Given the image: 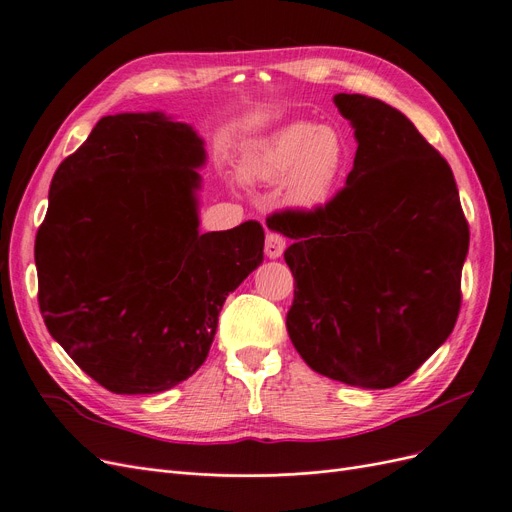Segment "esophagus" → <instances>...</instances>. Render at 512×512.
Here are the masks:
<instances>
[{"mask_svg":"<svg viewBox=\"0 0 512 512\" xmlns=\"http://www.w3.org/2000/svg\"><path fill=\"white\" fill-rule=\"evenodd\" d=\"M285 249H287L285 238H282L276 232H268V236H266V255L270 259H278V257H282V253H285Z\"/></svg>","mask_w":512,"mask_h":512,"instance_id":"obj_1","label":"esophagus"}]
</instances>
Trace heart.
Segmentation results:
<instances>
[{"instance_id": "b5f03b06", "label": "heart", "mask_w": 512, "mask_h": 512, "mask_svg": "<svg viewBox=\"0 0 512 512\" xmlns=\"http://www.w3.org/2000/svg\"><path fill=\"white\" fill-rule=\"evenodd\" d=\"M352 147L342 128L297 120L246 147L240 175L246 183L280 185L282 200L297 213H318L342 187Z\"/></svg>"}]
</instances>
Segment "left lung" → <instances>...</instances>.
<instances>
[{"mask_svg":"<svg viewBox=\"0 0 512 512\" xmlns=\"http://www.w3.org/2000/svg\"><path fill=\"white\" fill-rule=\"evenodd\" d=\"M333 103L354 128V168L318 213H282L287 331L316 373L384 390L453 331L470 234L449 164L405 113L365 94Z\"/></svg>","mask_w":512,"mask_h":512,"instance_id":"8db88e82","label":"left lung"}]
</instances>
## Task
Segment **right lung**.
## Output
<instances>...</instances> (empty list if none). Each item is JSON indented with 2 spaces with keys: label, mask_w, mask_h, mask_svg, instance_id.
<instances>
[{
  "label": "right lung",
  "mask_w": 512,
  "mask_h": 512,
  "mask_svg": "<svg viewBox=\"0 0 512 512\" xmlns=\"http://www.w3.org/2000/svg\"><path fill=\"white\" fill-rule=\"evenodd\" d=\"M198 132L162 111L116 113L52 177L35 236L40 310L84 373L156 394L206 361L219 312L263 261V227L200 234Z\"/></svg>",
  "instance_id": "obj_1"
}]
</instances>
